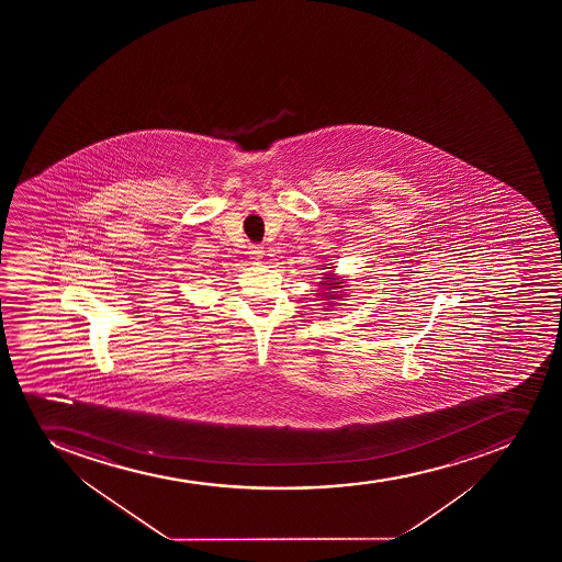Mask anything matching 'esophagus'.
<instances>
[{"mask_svg": "<svg viewBox=\"0 0 562 562\" xmlns=\"http://www.w3.org/2000/svg\"><path fill=\"white\" fill-rule=\"evenodd\" d=\"M247 255H249L250 260L255 261V263H260L261 258H263L266 252H263V247H261V245H250L249 252H247Z\"/></svg>", "mask_w": 562, "mask_h": 562, "instance_id": "obj_1", "label": "esophagus"}]
</instances>
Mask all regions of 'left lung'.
<instances>
[{"label": "left lung", "mask_w": 562, "mask_h": 562, "mask_svg": "<svg viewBox=\"0 0 562 562\" xmlns=\"http://www.w3.org/2000/svg\"><path fill=\"white\" fill-rule=\"evenodd\" d=\"M323 269H331L329 267V263H326V266L323 267ZM323 274V280L318 282V285H321V291H318L317 295L323 296L321 301H339L340 291L342 288H346V282H342V280H339L337 278V274L335 272L328 271V272H321ZM335 302H329V304H326V307H334Z\"/></svg>", "instance_id": "8db88e82"}]
</instances>
